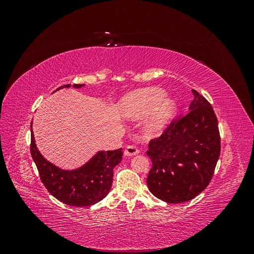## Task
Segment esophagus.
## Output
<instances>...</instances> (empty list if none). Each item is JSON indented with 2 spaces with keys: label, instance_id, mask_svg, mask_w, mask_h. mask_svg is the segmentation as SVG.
<instances>
[{
  "label": "esophagus",
  "instance_id": "34e87169",
  "mask_svg": "<svg viewBox=\"0 0 254 254\" xmlns=\"http://www.w3.org/2000/svg\"><path fill=\"white\" fill-rule=\"evenodd\" d=\"M137 153H139V149H137V147L134 145H128L124 150V155L128 156V157L137 155Z\"/></svg>",
  "mask_w": 254,
  "mask_h": 254
}]
</instances>
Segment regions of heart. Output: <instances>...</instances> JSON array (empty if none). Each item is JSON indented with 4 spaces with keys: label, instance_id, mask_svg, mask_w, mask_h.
Here are the masks:
<instances>
[{
    "label": "heart",
    "instance_id": "b5f03b06",
    "mask_svg": "<svg viewBox=\"0 0 254 254\" xmlns=\"http://www.w3.org/2000/svg\"><path fill=\"white\" fill-rule=\"evenodd\" d=\"M120 110L127 118H141L151 113L144 123V131L151 135L158 133L167 124L174 113L175 103L165 98V93L157 88H148L125 96L121 101Z\"/></svg>",
    "mask_w": 254,
    "mask_h": 254
}]
</instances>
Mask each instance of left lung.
Instances as JSON below:
<instances>
[{
    "label": "left lung",
    "instance_id": "left-lung-1",
    "mask_svg": "<svg viewBox=\"0 0 254 254\" xmlns=\"http://www.w3.org/2000/svg\"><path fill=\"white\" fill-rule=\"evenodd\" d=\"M189 111L150 140L149 190L168 203L189 201L209 186L220 155L218 122L213 107L196 90Z\"/></svg>",
    "mask_w": 254,
    "mask_h": 254
}]
</instances>
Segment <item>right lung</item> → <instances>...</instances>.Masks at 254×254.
Here are the masks:
<instances>
[{
    "instance_id": "obj_1",
    "label": "right lung",
    "mask_w": 254,
    "mask_h": 254,
    "mask_svg": "<svg viewBox=\"0 0 254 254\" xmlns=\"http://www.w3.org/2000/svg\"><path fill=\"white\" fill-rule=\"evenodd\" d=\"M68 87L71 84H64L56 91ZM73 87L79 89L83 84H74ZM30 131V155L42 183L51 195L61 202L73 206H90L108 195L112 187L113 168L122 161V148L98 151L89 162L77 170L64 171L42 157L37 149L33 130Z\"/></svg>"
}]
</instances>
